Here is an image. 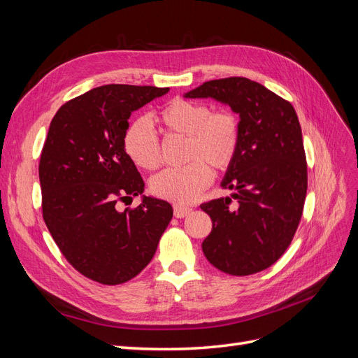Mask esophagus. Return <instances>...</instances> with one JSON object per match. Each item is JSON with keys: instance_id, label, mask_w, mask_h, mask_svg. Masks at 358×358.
Listing matches in <instances>:
<instances>
[{"instance_id": "obj_1", "label": "esophagus", "mask_w": 358, "mask_h": 358, "mask_svg": "<svg viewBox=\"0 0 358 358\" xmlns=\"http://www.w3.org/2000/svg\"><path fill=\"white\" fill-rule=\"evenodd\" d=\"M192 209L191 208H187V206H175V216L176 218H183V216L189 215Z\"/></svg>"}]
</instances>
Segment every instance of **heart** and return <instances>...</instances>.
Listing matches in <instances>:
<instances>
[{
	"label": "heart",
	"instance_id": "b5f03b06",
	"mask_svg": "<svg viewBox=\"0 0 358 358\" xmlns=\"http://www.w3.org/2000/svg\"><path fill=\"white\" fill-rule=\"evenodd\" d=\"M167 137H187L183 158L189 161L180 169H167L150 180L157 197L189 204L212 182L213 167L224 171L231 166L241 142V125L229 110L210 112V107L183 99L171 100L157 115ZM124 149L136 166L155 170L161 164V148L152 127L136 119L124 134Z\"/></svg>",
	"mask_w": 358,
	"mask_h": 358
}]
</instances>
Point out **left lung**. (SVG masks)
<instances>
[{
    "instance_id": "8db88e82",
    "label": "left lung",
    "mask_w": 358,
    "mask_h": 358,
    "mask_svg": "<svg viewBox=\"0 0 358 358\" xmlns=\"http://www.w3.org/2000/svg\"><path fill=\"white\" fill-rule=\"evenodd\" d=\"M183 96L229 106L241 125L239 149L221 182L233 192L200 206L212 220L203 252L229 275L262 272L289 246L306 197V155L294 107L246 78L204 82Z\"/></svg>"
}]
</instances>
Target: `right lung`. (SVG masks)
Segmentation results:
<instances>
[{
	"label": "right lung",
	"mask_w": 358,
	"mask_h": 358,
	"mask_svg": "<svg viewBox=\"0 0 358 358\" xmlns=\"http://www.w3.org/2000/svg\"><path fill=\"white\" fill-rule=\"evenodd\" d=\"M169 91L99 86L61 106L50 122L38 166L43 220L69 263L100 284L142 272L173 216L170 203L143 196L145 182L124 149L131 113ZM137 195L136 210L117 209Z\"/></svg>",
	"instance_id": "1"
}]
</instances>
